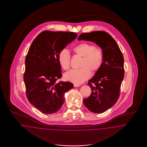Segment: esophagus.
I'll list each match as a JSON object with an SVG mask.
<instances>
[{"label":"esophagus","instance_id":"obj_1","mask_svg":"<svg viewBox=\"0 0 147 147\" xmlns=\"http://www.w3.org/2000/svg\"><path fill=\"white\" fill-rule=\"evenodd\" d=\"M74 86L76 87H79L80 85L79 84H74Z\"/></svg>","mask_w":147,"mask_h":147}]
</instances>
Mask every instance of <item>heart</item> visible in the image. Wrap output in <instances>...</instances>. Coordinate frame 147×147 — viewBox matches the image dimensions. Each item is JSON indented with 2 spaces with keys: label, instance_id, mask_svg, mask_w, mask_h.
Listing matches in <instances>:
<instances>
[{
  "label": "heart",
  "instance_id": "b5f03b06",
  "mask_svg": "<svg viewBox=\"0 0 147 147\" xmlns=\"http://www.w3.org/2000/svg\"><path fill=\"white\" fill-rule=\"evenodd\" d=\"M75 53L83 57L80 69H72L64 75L66 80L75 84H81L87 80L91 75V70L98 71L102 65L103 54L101 49L93 45L82 42L73 49ZM58 62L63 70H68L71 66V55L67 49H62L58 54Z\"/></svg>",
  "mask_w": 147,
  "mask_h": 147
}]
</instances>
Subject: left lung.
Segmentation results:
<instances>
[{
  "label": "left lung",
  "instance_id": "obj_1",
  "mask_svg": "<svg viewBox=\"0 0 147 147\" xmlns=\"http://www.w3.org/2000/svg\"><path fill=\"white\" fill-rule=\"evenodd\" d=\"M78 40L94 42L102 49V65L88 82L92 93L84 99L90 111L101 113L112 107L120 96L125 75L123 56L115 40L106 32L84 33Z\"/></svg>",
  "mask_w": 147,
  "mask_h": 147
}]
</instances>
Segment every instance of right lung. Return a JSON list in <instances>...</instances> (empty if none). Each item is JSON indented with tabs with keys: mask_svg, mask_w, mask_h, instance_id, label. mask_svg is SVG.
<instances>
[{
	"mask_svg": "<svg viewBox=\"0 0 147 147\" xmlns=\"http://www.w3.org/2000/svg\"><path fill=\"white\" fill-rule=\"evenodd\" d=\"M77 36L76 32L45 31L37 36L25 59L24 81L29 102L44 114L58 111L64 102V94L73 87L62 76L58 54Z\"/></svg>",
	"mask_w": 147,
	"mask_h": 147,
	"instance_id": "add662e5",
	"label": "right lung"
}]
</instances>
